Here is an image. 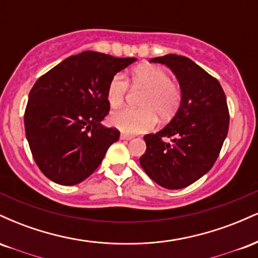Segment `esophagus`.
Segmentation results:
<instances>
[{
	"instance_id": "esophagus-1",
	"label": "esophagus",
	"mask_w": 258,
	"mask_h": 258,
	"mask_svg": "<svg viewBox=\"0 0 258 258\" xmlns=\"http://www.w3.org/2000/svg\"><path fill=\"white\" fill-rule=\"evenodd\" d=\"M133 136H130V135H126V133H121L120 135V139H122V141H130V139H132Z\"/></svg>"
}]
</instances>
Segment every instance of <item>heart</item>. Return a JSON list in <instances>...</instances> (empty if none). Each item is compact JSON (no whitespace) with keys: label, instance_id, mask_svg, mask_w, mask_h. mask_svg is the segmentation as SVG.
Instances as JSON below:
<instances>
[{"label":"heart","instance_id":"obj_1","mask_svg":"<svg viewBox=\"0 0 258 258\" xmlns=\"http://www.w3.org/2000/svg\"><path fill=\"white\" fill-rule=\"evenodd\" d=\"M135 87L146 90L139 106L142 109H122L112 112L109 122L126 133H141L152 130L159 116L166 121L176 114L180 105V88L171 81L166 70L158 65L143 64L132 73ZM128 82L122 74H115L106 88V100L111 109H117L125 102Z\"/></svg>","mask_w":258,"mask_h":258}]
</instances>
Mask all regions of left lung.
Segmentation results:
<instances>
[{"instance_id": "obj_1", "label": "left lung", "mask_w": 258, "mask_h": 258, "mask_svg": "<svg viewBox=\"0 0 258 258\" xmlns=\"http://www.w3.org/2000/svg\"><path fill=\"white\" fill-rule=\"evenodd\" d=\"M150 61L170 68L182 99L164 128L144 136L147 150L139 164L159 185L185 188L209 172L218 158L229 127L226 94L217 80L189 58L166 54Z\"/></svg>"}]
</instances>
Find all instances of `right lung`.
I'll return each instance as SVG.
<instances>
[{"label":"right lung","instance_id":"right-lung-1","mask_svg":"<svg viewBox=\"0 0 258 258\" xmlns=\"http://www.w3.org/2000/svg\"><path fill=\"white\" fill-rule=\"evenodd\" d=\"M136 60L85 51L37 80L29 93L24 125L35 162L47 178L74 185L99 166L120 137L117 130L102 125L110 109L108 84Z\"/></svg>","mask_w":258,"mask_h":258}]
</instances>
